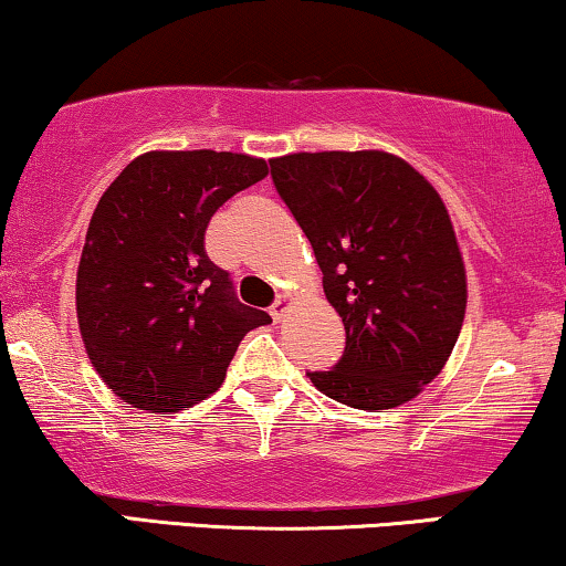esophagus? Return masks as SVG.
Here are the masks:
<instances>
[{
  "mask_svg": "<svg viewBox=\"0 0 566 566\" xmlns=\"http://www.w3.org/2000/svg\"><path fill=\"white\" fill-rule=\"evenodd\" d=\"M293 306V296L291 293H281V296L275 298V304L270 306V314H273L275 322H281L285 314H289V308Z\"/></svg>",
  "mask_w": 566,
  "mask_h": 566,
  "instance_id": "esophagus-1",
  "label": "esophagus"
}]
</instances>
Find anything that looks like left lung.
I'll return each instance as SVG.
<instances>
[{"label":"left lung","instance_id":"left-lung-1","mask_svg":"<svg viewBox=\"0 0 566 566\" xmlns=\"http://www.w3.org/2000/svg\"><path fill=\"white\" fill-rule=\"evenodd\" d=\"M270 172L345 324L337 366L306 376L366 412L412 401L446 368L467 314V265L443 198L381 149L285 154Z\"/></svg>","mask_w":566,"mask_h":566}]
</instances>
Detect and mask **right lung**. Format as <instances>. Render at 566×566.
Returning a JSON list of instances; mask_svg holds the SVG:
<instances>
[{"label":"right lung","instance_id":"right-lung-1","mask_svg":"<svg viewBox=\"0 0 566 566\" xmlns=\"http://www.w3.org/2000/svg\"><path fill=\"white\" fill-rule=\"evenodd\" d=\"M262 177L250 154L146 151L97 200L76 322L97 376L130 407L169 415L211 397L242 337L270 322L239 304L203 247L211 216Z\"/></svg>","mask_w":566,"mask_h":566}]
</instances>
